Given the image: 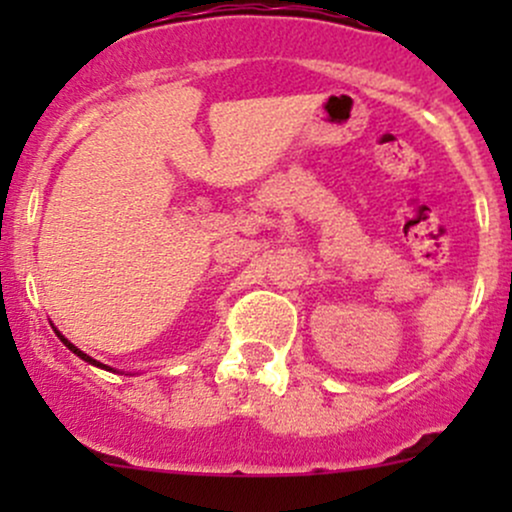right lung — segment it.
<instances>
[{
  "label": "right lung",
  "mask_w": 512,
  "mask_h": 512,
  "mask_svg": "<svg viewBox=\"0 0 512 512\" xmlns=\"http://www.w3.org/2000/svg\"><path fill=\"white\" fill-rule=\"evenodd\" d=\"M57 337H60V339H62V342H64V344H67V346H69V349H72V351H74V354H76V356H79V358H84V361H88V363H93V366H101V368H108V366H103V363H101V361H96V358L86 356V354H84V351H79V349H76V346H74V344H69V342H67V339H64V337H62V334H57ZM108 370H110V368H108Z\"/></svg>",
  "instance_id": "add662e5"
}]
</instances>
